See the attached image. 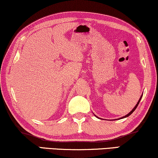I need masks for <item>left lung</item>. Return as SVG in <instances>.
I'll return each mask as SVG.
<instances>
[{
	"mask_svg": "<svg viewBox=\"0 0 158 158\" xmlns=\"http://www.w3.org/2000/svg\"><path fill=\"white\" fill-rule=\"evenodd\" d=\"M142 97H143V95H142V96H141V97H140V100H139V101L138 102V103H137V105H136V106H135V107H134V108H133V109H132V110H131V111H130V113H129L128 114H127V115H125V116H124V117L121 118V119H122V118H126V117H128V116H129V115H131V114H132V113H133V112L135 111V109L137 108V107H138V104H139V102H140V100H141V98H142Z\"/></svg>",
	"mask_w": 158,
	"mask_h": 158,
	"instance_id": "obj_1",
	"label": "left lung"
}]
</instances>
